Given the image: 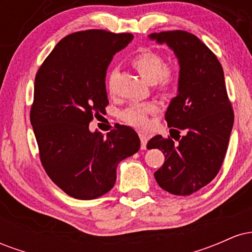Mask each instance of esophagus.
Masks as SVG:
<instances>
[{
	"mask_svg": "<svg viewBox=\"0 0 252 252\" xmlns=\"http://www.w3.org/2000/svg\"><path fill=\"white\" fill-rule=\"evenodd\" d=\"M138 135H140V138H141V149H146L147 142H148V138H149L148 134H147V132L140 131L138 132Z\"/></svg>",
	"mask_w": 252,
	"mask_h": 252,
	"instance_id": "esophagus-1",
	"label": "esophagus"
}]
</instances>
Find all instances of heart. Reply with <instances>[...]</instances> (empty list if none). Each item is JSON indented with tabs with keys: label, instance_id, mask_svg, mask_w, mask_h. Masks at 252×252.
<instances>
[{
	"label": "heart",
	"instance_id": "heart-1",
	"mask_svg": "<svg viewBox=\"0 0 252 252\" xmlns=\"http://www.w3.org/2000/svg\"><path fill=\"white\" fill-rule=\"evenodd\" d=\"M135 70L148 83H155L160 89H168L175 80L174 71L164 65L163 58L158 53L150 50H143L136 54L131 60ZM115 72H111L108 77V90L114 92ZM158 112V105L155 103L135 104L129 106L123 112V120L136 126H144L148 122L149 115Z\"/></svg>",
	"mask_w": 252,
	"mask_h": 252
}]
</instances>
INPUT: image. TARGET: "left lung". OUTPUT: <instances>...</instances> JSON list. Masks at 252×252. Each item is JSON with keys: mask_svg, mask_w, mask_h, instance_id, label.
<instances>
[{"mask_svg": "<svg viewBox=\"0 0 252 252\" xmlns=\"http://www.w3.org/2000/svg\"><path fill=\"white\" fill-rule=\"evenodd\" d=\"M150 40L167 46L179 63L178 94L170 100L166 118L178 135H156L148 149L158 148L164 162L154 173L158 186L175 195H189L218 174L233 126V111L225 88L224 71L212 51L195 35L184 31L153 33Z\"/></svg>", "mask_w": 252, "mask_h": 252, "instance_id": "obj_1", "label": "left lung"}]
</instances>
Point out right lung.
I'll return each instance as SVG.
<instances>
[{
    "instance_id": "right-lung-1",
    "label": "right lung",
    "mask_w": 252,
    "mask_h": 252,
    "mask_svg": "<svg viewBox=\"0 0 252 252\" xmlns=\"http://www.w3.org/2000/svg\"><path fill=\"white\" fill-rule=\"evenodd\" d=\"M132 37L100 30L70 34L36 73L31 123L40 160L51 180L72 198L90 200L108 193L118 163L140 149L130 126H116L106 136L89 129L109 104V63Z\"/></svg>"
}]
</instances>
